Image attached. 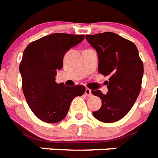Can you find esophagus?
<instances>
[{
    "mask_svg": "<svg viewBox=\"0 0 158 158\" xmlns=\"http://www.w3.org/2000/svg\"><path fill=\"white\" fill-rule=\"evenodd\" d=\"M85 95H87V96H90L92 94L91 93V89H89V88H86L85 90Z\"/></svg>",
    "mask_w": 158,
    "mask_h": 158,
    "instance_id": "34e87169",
    "label": "esophagus"
}]
</instances>
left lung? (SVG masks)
Here are the masks:
<instances>
[{
  "instance_id": "obj_1",
  "label": "left lung",
  "mask_w": 158,
  "mask_h": 158,
  "mask_svg": "<svg viewBox=\"0 0 158 158\" xmlns=\"http://www.w3.org/2000/svg\"><path fill=\"white\" fill-rule=\"evenodd\" d=\"M85 38L99 55V73L109 77L107 94L99 89L91 91L102 102L93 115L100 122H117L129 113L140 92L143 64L138 49L132 41L110 31Z\"/></svg>"
}]
</instances>
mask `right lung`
<instances>
[{
	"instance_id": "add662e5",
	"label": "right lung",
	"mask_w": 158,
	"mask_h": 158,
	"mask_svg": "<svg viewBox=\"0 0 158 158\" xmlns=\"http://www.w3.org/2000/svg\"><path fill=\"white\" fill-rule=\"evenodd\" d=\"M84 38V35L50 34L31 42L23 51L19 64L23 91L29 108L41 121H62L73 99L85 93L84 85L66 86L55 81L64 55Z\"/></svg>"
}]
</instances>
